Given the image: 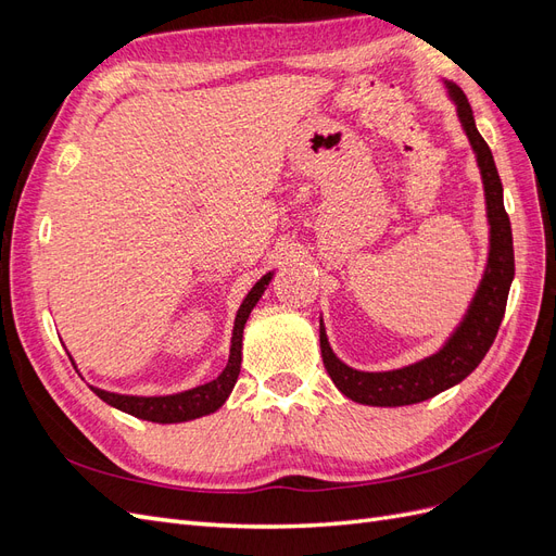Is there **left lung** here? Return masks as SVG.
I'll return each mask as SVG.
<instances>
[{
    "mask_svg": "<svg viewBox=\"0 0 556 556\" xmlns=\"http://www.w3.org/2000/svg\"><path fill=\"white\" fill-rule=\"evenodd\" d=\"M447 88L454 104H457V115L466 137L476 150L484 182L486 217H490V260H486L482 282L459 329L450 336L443 350L417 364L384 374L355 371V368L345 366L333 355L325 327L319 323V350H323V362L329 378L348 399L364 403V406H410V403L427 401L450 390L452 384L462 382L476 371V366L490 352L501 319L506 315L510 282L515 278V252L510 217L506 206H503V185L492 150L476 127L473 111H470L466 94L454 83H447Z\"/></svg>",
    "mask_w": 556,
    "mask_h": 556,
    "instance_id": "8db88e82",
    "label": "left lung"
}]
</instances>
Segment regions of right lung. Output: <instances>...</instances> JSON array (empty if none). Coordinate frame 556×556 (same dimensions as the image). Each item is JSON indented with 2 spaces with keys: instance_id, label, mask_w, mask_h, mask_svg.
<instances>
[{
  "instance_id": "right-lung-1",
  "label": "right lung",
  "mask_w": 556,
  "mask_h": 556,
  "mask_svg": "<svg viewBox=\"0 0 556 556\" xmlns=\"http://www.w3.org/2000/svg\"><path fill=\"white\" fill-rule=\"evenodd\" d=\"M271 274H266L255 282V288L248 292L243 304L237 313V323H233V336H231V350H229V362L225 371L215 380L199 384L194 390L172 394V396H125V394H113L92 387V392L106 401L109 406L129 413L139 419H148V422H160V425H174V422H188V419H197L215 413L227 401L231 394L233 384L241 374V348H243V327L248 323L250 311L255 308L260 296L264 294Z\"/></svg>"
}]
</instances>
